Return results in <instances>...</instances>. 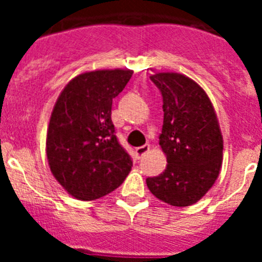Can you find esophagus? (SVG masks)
Returning a JSON list of instances; mask_svg holds the SVG:
<instances>
[{
    "label": "esophagus",
    "mask_w": 262,
    "mask_h": 262,
    "mask_svg": "<svg viewBox=\"0 0 262 262\" xmlns=\"http://www.w3.org/2000/svg\"><path fill=\"white\" fill-rule=\"evenodd\" d=\"M149 148H151V145H149V144H144V145H142V147L135 148V154H136V156H138V157L144 156V155L147 154L148 151H149Z\"/></svg>",
    "instance_id": "34e87169"
}]
</instances>
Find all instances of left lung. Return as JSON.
<instances>
[{
	"label": "left lung",
	"mask_w": 262,
	"mask_h": 262,
	"mask_svg": "<svg viewBox=\"0 0 262 262\" xmlns=\"http://www.w3.org/2000/svg\"><path fill=\"white\" fill-rule=\"evenodd\" d=\"M151 80L163 97L160 145L165 170L145 180L156 198L177 207L200 201L216 181L223 157L216 115L205 90L180 73H157Z\"/></svg>",
	"instance_id": "obj_1"
}]
</instances>
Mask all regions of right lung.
Wrapping results in <instances>:
<instances>
[{"label":"right lung","instance_id":"add662e5","mask_svg":"<svg viewBox=\"0 0 262 262\" xmlns=\"http://www.w3.org/2000/svg\"><path fill=\"white\" fill-rule=\"evenodd\" d=\"M133 71H94L64 88L51 115L47 159L51 172L71 195L94 201L126 180L133 159L120 145L111 120L113 98Z\"/></svg>","mask_w":262,"mask_h":262}]
</instances>
